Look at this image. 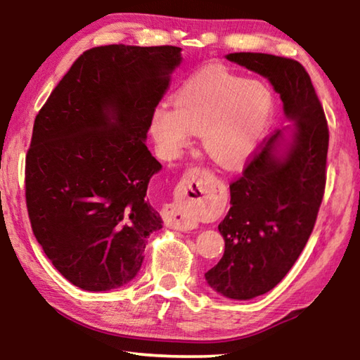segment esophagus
Segmentation results:
<instances>
[{
    "label": "esophagus",
    "mask_w": 360,
    "mask_h": 360,
    "mask_svg": "<svg viewBox=\"0 0 360 360\" xmlns=\"http://www.w3.org/2000/svg\"><path fill=\"white\" fill-rule=\"evenodd\" d=\"M208 203V186L198 172H191L181 181L178 197L163 210L168 227L188 231L197 227L200 211Z\"/></svg>",
    "instance_id": "obj_1"
}]
</instances>
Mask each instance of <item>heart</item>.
Returning a JSON list of instances; mask_svg holds the SVG:
<instances>
[{"mask_svg": "<svg viewBox=\"0 0 360 360\" xmlns=\"http://www.w3.org/2000/svg\"><path fill=\"white\" fill-rule=\"evenodd\" d=\"M173 106L157 108L150 133L163 157L176 158L192 135L216 165L233 168L257 148L273 114V95L264 84L224 68L195 72L176 92Z\"/></svg>", "mask_w": 360, "mask_h": 360, "instance_id": "obj_1", "label": "heart"}]
</instances>
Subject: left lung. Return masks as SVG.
I'll use <instances>...</instances> for the list:
<instances>
[{
	"instance_id": "left-lung-1",
	"label": "left lung",
	"mask_w": 360,
	"mask_h": 360,
	"mask_svg": "<svg viewBox=\"0 0 360 360\" xmlns=\"http://www.w3.org/2000/svg\"><path fill=\"white\" fill-rule=\"evenodd\" d=\"M225 58L268 79L292 122L230 184V210L219 224L225 251L205 273L217 294L251 300L281 283L311 235L324 197L328 129L311 79L295 60L257 52Z\"/></svg>"
}]
</instances>
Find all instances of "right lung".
I'll return each mask as SVG.
<instances>
[{
	"label": "right lung",
	"mask_w": 360,
	"mask_h": 360,
	"mask_svg": "<svg viewBox=\"0 0 360 360\" xmlns=\"http://www.w3.org/2000/svg\"><path fill=\"white\" fill-rule=\"evenodd\" d=\"M181 51H85L36 115L25 165L30 222L53 266L84 290L130 283L146 240L162 229L146 197L162 165L146 138Z\"/></svg>",
	"instance_id": "right-lung-1"
}]
</instances>
